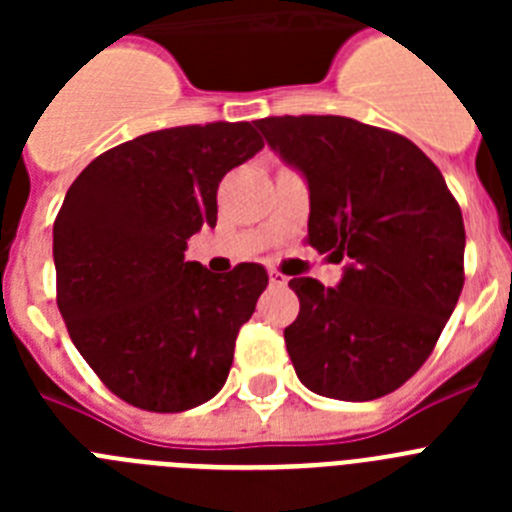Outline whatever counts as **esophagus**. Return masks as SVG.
I'll list each match as a JSON object with an SVG mask.
<instances>
[{
    "label": "esophagus",
    "mask_w": 512,
    "mask_h": 512,
    "mask_svg": "<svg viewBox=\"0 0 512 512\" xmlns=\"http://www.w3.org/2000/svg\"><path fill=\"white\" fill-rule=\"evenodd\" d=\"M269 282L274 284V287H287V282H289V279L284 277L282 271H269Z\"/></svg>",
    "instance_id": "obj_1"
}]
</instances>
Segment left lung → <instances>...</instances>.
<instances>
[{"label":"left lung","mask_w":512,"mask_h":512,"mask_svg":"<svg viewBox=\"0 0 512 512\" xmlns=\"http://www.w3.org/2000/svg\"><path fill=\"white\" fill-rule=\"evenodd\" d=\"M310 187L307 243L346 271L336 289L295 277L300 315L284 328L307 390L377 400L431 356L464 287V220L413 140L338 115L256 120Z\"/></svg>","instance_id":"1"}]
</instances>
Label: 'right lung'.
Returning a JSON list of instances; mask_svg holds the SVG:
<instances>
[{"instance_id": "right-lung-1", "label": "right lung", "mask_w": 512, "mask_h": 512, "mask_svg": "<svg viewBox=\"0 0 512 512\" xmlns=\"http://www.w3.org/2000/svg\"><path fill=\"white\" fill-rule=\"evenodd\" d=\"M264 148L251 122L182 125L120 143L76 176L53 223L56 302L104 387L151 413L220 392L238 330L269 284L261 264L217 277L184 261L217 223V187Z\"/></svg>"}]
</instances>
